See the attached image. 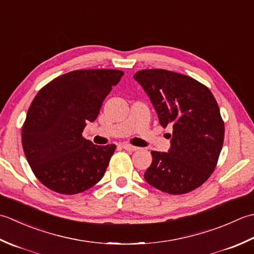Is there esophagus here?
<instances>
[{
    "label": "esophagus",
    "instance_id": "1",
    "mask_svg": "<svg viewBox=\"0 0 254 254\" xmlns=\"http://www.w3.org/2000/svg\"><path fill=\"white\" fill-rule=\"evenodd\" d=\"M123 148L125 149V150H128V151H137V150H139L138 147L131 146V144H128V143H124L123 144Z\"/></svg>",
    "mask_w": 254,
    "mask_h": 254
}]
</instances>
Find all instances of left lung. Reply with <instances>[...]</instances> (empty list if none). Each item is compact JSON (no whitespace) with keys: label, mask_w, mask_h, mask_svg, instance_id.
<instances>
[{"label":"left lung","mask_w":254,"mask_h":254,"mask_svg":"<svg viewBox=\"0 0 254 254\" xmlns=\"http://www.w3.org/2000/svg\"><path fill=\"white\" fill-rule=\"evenodd\" d=\"M133 79L148 94L160 125L173 129L169 151H151L144 180L173 195L199 188L214 172L224 143L225 124L214 95L193 77L163 69L138 71Z\"/></svg>","instance_id":"obj_1"}]
</instances>
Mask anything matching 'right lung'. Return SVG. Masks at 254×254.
Returning a JSON list of instances; mask_svg holds the SVG:
<instances>
[{"label": "right lung", "instance_id": "add662e5", "mask_svg": "<svg viewBox=\"0 0 254 254\" xmlns=\"http://www.w3.org/2000/svg\"><path fill=\"white\" fill-rule=\"evenodd\" d=\"M124 72L75 70L56 77L30 104L22 129L26 159L46 188L72 195L89 190L104 175L115 144L96 146L82 137Z\"/></svg>", "mask_w": 254, "mask_h": 254}]
</instances>
